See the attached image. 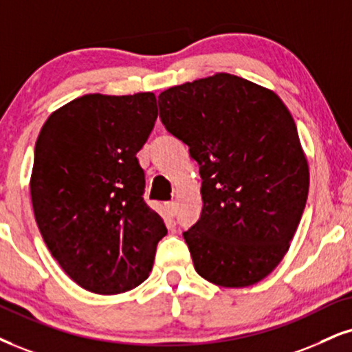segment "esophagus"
I'll return each instance as SVG.
<instances>
[{"mask_svg":"<svg viewBox=\"0 0 352 352\" xmlns=\"http://www.w3.org/2000/svg\"><path fill=\"white\" fill-rule=\"evenodd\" d=\"M164 209H166L169 217H175V215L177 214V206H176V202H168V204H164Z\"/></svg>","mask_w":352,"mask_h":352,"instance_id":"34e87169","label":"esophagus"}]
</instances>
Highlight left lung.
I'll return each instance as SVG.
<instances>
[{
    "mask_svg": "<svg viewBox=\"0 0 352 352\" xmlns=\"http://www.w3.org/2000/svg\"><path fill=\"white\" fill-rule=\"evenodd\" d=\"M160 119L189 146L202 177V212L183 233L197 274L248 287L287 253L309 196L296 122L271 89L217 73L158 96Z\"/></svg>",
    "mask_w": 352,
    "mask_h": 352,
    "instance_id": "1",
    "label": "left lung"
}]
</instances>
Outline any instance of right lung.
Segmentation results:
<instances>
[{
    "instance_id": "add662e5",
    "label": "right lung",
    "mask_w": 352,
    "mask_h": 352,
    "mask_svg": "<svg viewBox=\"0 0 352 352\" xmlns=\"http://www.w3.org/2000/svg\"><path fill=\"white\" fill-rule=\"evenodd\" d=\"M156 117L153 93L86 94L55 111L38 133L30 176L37 227L60 267L89 292L140 285L168 233L143 201L137 160Z\"/></svg>"
}]
</instances>
